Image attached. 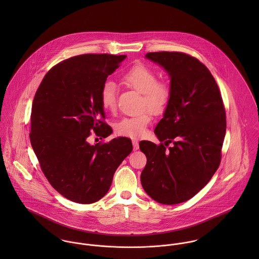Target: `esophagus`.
<instances>
[{
	"label": "esophagus",
	"instance_id": "34e87169",
	"mask_svg": "<svg viewBox=\"0 0 259 259\" xmlns=\"http://www.w3.org/2000/svg\"><path fill=\"white\" fill-rule=\"evenodd\" d=\"M133 146H134V149L135 150H138L140 146H139V142L137 140H133Z\"/></svg>",
	"mask_w": 259,
	"mask_h": 259
}]
</instances>
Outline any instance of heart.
Listing matches in <instances>:
<instances>
[{"label": "heart", "mask_w": 259, "mask_h": 259, "mask_svg": "<svg viewBox=\"0 0 259 259\" xmlns=\"http://www.w3.org/2000/svg\"><path fill=\"white\" fill-rule=\"evenodd\" d=\"M122 82L127 87L143 94L142 108H148L154 114L165 110L170 99V89L163 82L157 80V75L148 66L139 64L133 66L121 76ZM101 104L106 111H114L116 108L115 85L107 81L101 90ZM151 115L148 111H143L134 116H125L115 124V133L126 138L143 137L150 122Z\"/></svg>", "instance_id": "heart-1"}]
</instances>
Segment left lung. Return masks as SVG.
I'll list each match as a JSON object with an SVG mask.
<instances>
[{
    "instance_id": "8db88e82",
    "label": "left lung",
    "mask_w": 259,
    "mask_h": 259,
    "mask_svg": "<svg viewBox=\"0 0 259 259\" xmlns=\"http://www.w3.org/2000/svg\"><path fill=\"white\" fill-rule=\"evenodd\" d=\"M170 77V99L154 134L159 146L143 141L147 156L141 182L145 191L162 204L193 197L218 170L226 132L219 85L197 59L179 52L148 53ZM164 145L172 142L167 150Z\"/></svg>"
}]
</instances>
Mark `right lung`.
Returning <instances> with one entry per match:
<instances>
[{
    "instance_id": "1",
    "label": "right lung",
    "mask_w": 259,
    "mask_h": 259,
    "mask_svg": "<svg viewBox=\"0 0 259 259\" xmlns=\"http://www.w3.org/2000/svg\"><path fill=\"white\" fill-rule=\"evenodd\" d=\"M125 55L87 54L52 68L35 95L30 140L40 168L51 185L66 198L82 204L100 200L113 175L132 152L124 137L92 146L91 133L107 138L101 90ZM101 138V139H102Z\"/></svg>"
}]
</instances>
